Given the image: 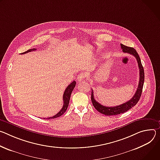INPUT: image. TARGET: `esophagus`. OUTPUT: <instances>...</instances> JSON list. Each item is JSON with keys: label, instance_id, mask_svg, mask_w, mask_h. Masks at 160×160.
<instances>
[{"label": "esophagus", "instance_id": "1", "mask_svg": "<svg viewBox=\"0 0 160 160\" xmlns=\"http://www.w3.org/2000/svg\"><path fill=\"white\" fill-rule=\"evenodd\" d=\"M86 78V74L84 73V72H82V73H80L78 77H77V79H78V82H80V81H82V80L84 79V78Z\"/></svg>", "mask_w": 160, "mask_h": 160}]
</instances>
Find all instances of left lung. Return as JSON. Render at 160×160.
I'll use <instances>...</instances> for the list:
<instances>
[{
  "instance_id": "8db88e82",
  "label": "left lung",
  "mask_w": 160,
  "mask_h": 160,
  "mask_svg": "<svg viewBox=\"0 0 160 160\" xmlns=\"http://www.w3.org/2000/svg\"><path fill=\"white\" fill-rule=\"evenodd\" d=\"M121 47L122 49V52H127L129 53V54H131L133 55L138 63V66L139 68V82L138 85L137 87V90L134 94L133 97L128 102L124 103L122 104H121L119 105L114 106V107H107V106H104L102 105V104L99 103L98 102L95 100L94 98V95H93V91L92 90V103L94 106V108L100 113L105 115V116H114V115H118L120 114L121 113H124L127 111H128L129 109L132 108L133 106H135L137 102H138L142 92V88H143V85L144 82V68L142 65L141 60L140 58L139 55H138V53L137 51L132 47H128L127 46L123 45L121 44Z\"/></svg>"
}]
</instances>
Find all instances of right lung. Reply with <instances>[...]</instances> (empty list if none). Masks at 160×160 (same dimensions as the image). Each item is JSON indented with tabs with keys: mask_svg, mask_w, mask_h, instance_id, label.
<instances>
[{
	"mask_svg": "<svg viewBox=\"0 0 160 160\" xmlns=\"http://www.w3.org/2000/svg\"><path fill=\"white\" fill-rule=\"evenodd\" d=\"M36 50V49L35 48H33V49H28L27 50V51L24 52H22V54H25V53L27 52H31V51H35ZM22 54V53H21ZM76 82L75 81H72V82H71L67 88L66 89L64 92V93H63V108L55 116H53L52 117H49L48 118H46V119H54V118H58V117H60V116H62V114H63L65 111H67V108L68 106V103H69V100H70V95H71V93H72L74 87L76 86ZM45 119V118H44Z\"/></svg>",
	"mask_w": 160,
	"mask_h": 160,
	"instance_id": "obj_1",
	"label": "right lung"
}]
</instances>
